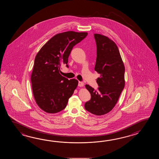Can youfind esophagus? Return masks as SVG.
I'll list each match as a JSON object with an SVG mask.
<instances>
[{
	"instance_id": "esophagus-1",
	"label": "esophagus",
	"mask_w": 159,
	"mask_h": 159,
	"mask_svg": "<svg viewBox=\"0 0 159 159\" xmlns=\"http://www.w3.org/2000/svg\"><path fill=\"white\" fill-rule=\"evenodd\" d=\"M84 83L83 82H81V81H79L78 82V86H79L82 87V86H84Z\"/></svg>"
}]
</instances>
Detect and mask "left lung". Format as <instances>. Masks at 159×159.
Instances as JSON below:
<instances>
[{"label": "left lung", "instance_id": "1", "mask_svg": "<svg viewBox=\"0 0 159 159\" xmlns=\"http://www.w3.org/2000/svg\"><path fill=\"white\" fill-rule=\"evenodd\" d=\"M94 35L97 45L94 69L101 76L97 80L98 90L85 85L91 99L85 103L84 108L93 114L102 115L114 107L125 88V68L115 43L100 34Z\"/></svg>", "mask_w": 159, "mask_h": 159}]
</instances>
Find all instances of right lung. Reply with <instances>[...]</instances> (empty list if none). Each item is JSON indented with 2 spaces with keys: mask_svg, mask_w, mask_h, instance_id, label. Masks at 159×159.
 Returning <instances> with one entry per match:
<instances>
[{
  "mask_svg": "<svg viewBox=\"0 0 159 159\" xmlns=\"http://www.w3.org/2000/svg\"><path fill=\"white\" fill-rule=\"evenodd\" d=\"M87 32L68 31L52 37L37 53L31 75L34 98L44 111L54 114L64 110L78 85L75 79L62 76V65L68 68L73 48L87 36Z\"/></svg>",
  "mask_w": 159,
  "mask_h": 159,
  "instance_id": "add662e5",
  "label": "right lung"
}]
</instances>
